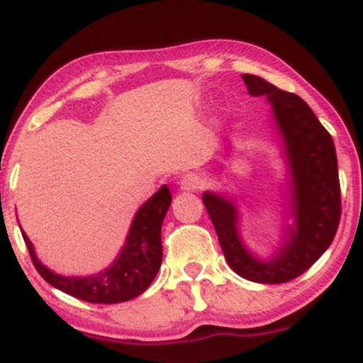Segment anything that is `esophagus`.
Segmentation results:
<instances>
[{
  "instance_id": "1",
  "label": "esophagus",
  "mask_w": 363,
  "mask_h": 363,
  "mask_svg": "<svg viewBox=\"0 0 363 363\" xmlns=\"http://www.w3.org/2000/svg\"><path fill=\"white\" fill-rule=\"evenodd\" d=\"M203 187V181L196 174H187L181 179V189L184 191H199Z\"/></svg>"
}]
</instances>
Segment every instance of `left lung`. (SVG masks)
<instances>
[{"mask_svg": "<svg viewBox=\"0 0 363 363\" xmlns=\"http://www.w3.org/2000/svg\"><path fill=\"white\" fill-rule=\"evenodd\" d=\"M252 97L266 95L272 104L291 181L295 225L289 239L269 259H257L239 237V213L230 199L203 194L220 245L230 268L249 281L286 283L301 277L331 245L341 216L338 160L331 135L298 95L280 90L254 74H242Z\"/></svg>", "mask_w": 363, "mask_h": 363, "instance_id": "1", "label": "left lung"}]
</instances>
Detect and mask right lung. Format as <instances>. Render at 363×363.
Instances as JSON below:
<instances>
[{
  "label": "right lung",
  "instance_id": "add662e5",
  "mask_svg": "<svg viewBox=\"0 0 363 363\" xmlns=\"http://www.w3.org/2000/svg\"><path fill=\"white\" fill-rule=\"evenodd\" d=\"M172 194L162 186L136 211L126 245L106 272L91 277H61L37 259L34 245L22 232L32 262L40 277L54 289L91 303H119L138 297L148 289L162 264V222L167 213Z\"/></svg>",
  "mask_w": 363,
  "mask_h": 363
}]
</instances>
